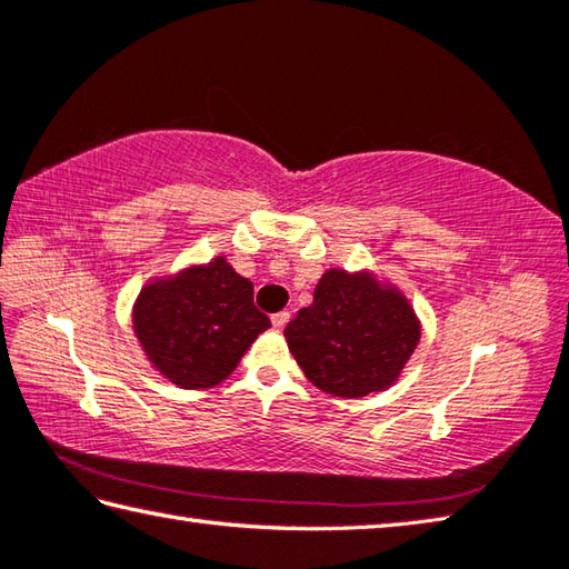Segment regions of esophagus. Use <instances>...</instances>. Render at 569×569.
<instances>
[{"mask_svg": "<svg viewBox=\"0 0 569 569\" xmlns=\"http://www.w3.org/2000/svg\"><path fill=\"white\" fill-rule=\"evenodd\" d=\"M288 318H291V313H288V310H281V313H276V316H271V322H273V328H286V322H288Z\"/></svg>", "mask_w": 569, "mask_h": 569, "instance_id": "1", "label": "esophagus"}]
</instances>
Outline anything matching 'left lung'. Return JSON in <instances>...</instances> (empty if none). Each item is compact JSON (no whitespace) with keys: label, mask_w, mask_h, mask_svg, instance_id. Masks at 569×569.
<instances>
[{"label":"left lung","mask_w":569,"mask_h":569,"mask_svg":"<svg viewBox=\"0 0 569 569\" xmlns=\"http://www.w3.org/2000/svg\"><path fill=\"white\" fill-rule=\"evenodd\" d=\"M283 336L300 370L322 392L358 399L392 387L421 338L405 293L370 271L330 269L313 303L300 308Z\"/></svg>","instance_id":"1"}]
</instances>
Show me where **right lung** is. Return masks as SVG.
<instances>
[{
    "mask_svg": "<svg viewBox=\"0 0 569 569\" xmlns=\"http://www.w3.org/2000/svg\"><path fill=\"white\" fill-rule=\"evenodd\" d=\"M266 328L271 320L253 306V283L224 256L154 278L132 306L140 348L154 370L182 389L224 382Z\"/></svg>",
    "mask_w": 569,
    "mask_h": 569,
    "instance_id": "right-lung-1",
    "label": "right lung"
}]
</instances>
